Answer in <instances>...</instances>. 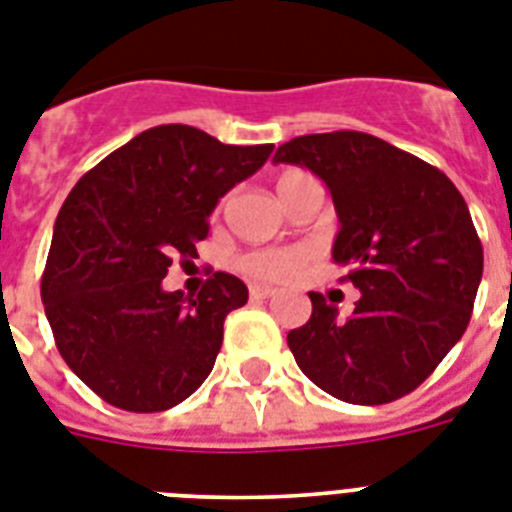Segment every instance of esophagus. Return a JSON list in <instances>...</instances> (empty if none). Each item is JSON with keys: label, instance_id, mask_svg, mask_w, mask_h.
Returning <instances> with one entry per match:
<instances>
[{"label": "esophagus", "instance_id": "esophagus-1", "mask_svg": "<svg viewBox=\"0 0 512 512\" xmlns=\"http://www.w3.org/2000/svg\"><path fill=\"white\" fill-rule=\"evenodd\" d=\"M249 296H252L255 302H263V299L276 296V289H273V286H260V283H255V286H249Z\"/></svg>", "mask_w": 512, "mask_h": 512}]
</instances>
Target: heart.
<instances>
[{
    "label": "heart",
    "instance_id": "obj_1",
    "mask_svg": "<svg viewBox=\"0 0 512 512\" xmlns=\"http://www.w3.org/2000/svg\"><path fill=\"white\" fill-rule=\"evenodd\" d=\"M304 171L289 169L278 176V192L289 190L291 184L304 179ZM307 263V249H291V247H268V249H252L239 257V268L255 278H268V281H283L291 278L296 270Z\"/></svg>",
    "mask_w": 512,
    "mask_h": 512
}]
</instances>
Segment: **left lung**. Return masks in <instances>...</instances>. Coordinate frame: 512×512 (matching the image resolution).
<instances>
[{
    "label": "left lung",
    "instance_id": "1",
    "mask_svg": "<svg viewBox=\"0 0 512 512\" xmlns=\"http://www.w3.org/2000/svg\"><path fill=\"white\" fill-rule=\"evenodd\" d=\"M273 161L328 184L341 221L333 260L362 291L346 320L309 291L312 315L286 338L296 364L356 406L409 395L471 320L484 252L466 200L440 169L367 132L294 137Z\"/></svg>",
    "mask_w": 512,
    "mask_h": 512
}]
</instances>
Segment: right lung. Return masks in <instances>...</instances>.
I'll return each instance as SVG.
<instances>
[{"label":"right lung","mask_w":512,"mask_h":512,"mask_svg":"<svg viewBox=\"0 0 512 512\" xmlns=\"http://www.w3.org/2000/svg\"><path fill=\"white\" fill-rule=\"evenodd\" d=\"M273 145H223L187 124L132 137L64 200L41 299L67 367L103 401L135 414L190 398L223 343V320L247 286L213 273L197 296L163 291L176 255L197 257L208 216L255 174Z\"/></svg>","instance_id":"right-lung-1"}]
</instances>
